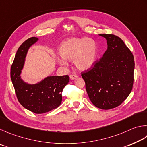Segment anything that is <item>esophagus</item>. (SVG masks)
<instances>
[{
    "label": "esophagus",
    "mask_w": 147,
    "mask_h": 147,
    "mask_svg": "<svg viewBox=\"0 0 147 147\" xmlns=\"http://www.w3.org/2000/svg\"><path fill=\"white\" fill-rule=\"evenodd\" d=\"M69 78H70V79H71V80H74V79L78 78V76L76 75H70L69 76Z\"/></svg>",
    "instance_id": "34e87169"
}]
</instances>
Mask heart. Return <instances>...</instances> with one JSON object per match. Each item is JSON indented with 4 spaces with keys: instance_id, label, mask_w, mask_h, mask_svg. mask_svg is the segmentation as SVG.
Listing matches in <instances>:
<instances>
[{
    "instance_id": "heart-1",
    "label": "heart",
    "mask_w": 147,
    "mask_h": 147,
    "mask_svg": "<svg viewBox=\"0 0 147 147\" xmlns=\"http://www.w3.org/2000/svg\"><path fill=\"white\" fill-rule=\"evenodd\" d=\"M58 51L62 57L57 59L60 65L65 66L66 61L73 60L77 68L84 71L96 63L97 46L96 41L91 38L72 37L63 41Z\"/></svg>"
}]
</instances>
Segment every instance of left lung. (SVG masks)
<instances>
[{
  "mask_svg": "<svg viewBox=\"0 0 147 147\" xmlns=\"http://www.w3.org/2000/svg\"><path fill=\"white\" fill-rule=\"evenodd\" d=\"M99 35L106 38L107 50L81 76L93 105L109 110L119 106L130 94L135 63L133 54L121 38L112 34Z\"/></svg>",
  "mask_w": 147,
  "mask_h": 147,
  "instance_id": "8db88e82",
  "label": "left lung"
}]
</instances>
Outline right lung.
Wrapping results in <instances>:
<instances>
[{"mask_svg": "<svg viewBox=\"0 0 147 147\" xmlns=\"http://www.w3.org/2000/svg\"><path fill=\"white\" fill-rule=\"evenodd\" d=\"M38 40L31 37L18 49L11 67V79L18 101L23 107L35 114L48 112L59 107L64 87L68 83V76H47L35 84H30L20 76L28 51Z\"/></svg>", "mask_w": 147, "mask_h": 147, "instance_id": "add662e5", "label": "right lung"}]
</instances>
